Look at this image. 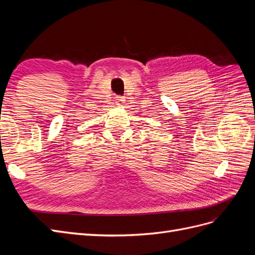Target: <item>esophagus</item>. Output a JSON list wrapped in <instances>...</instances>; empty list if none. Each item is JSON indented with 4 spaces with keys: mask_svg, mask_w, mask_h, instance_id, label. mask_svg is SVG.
<instances>
[{
    "mask_svg": "<svg viewBox=\"0 0 255 255\" xmlns=\"http://www.w3.org/2000/svg\"><path fill=\"white\" fill-rule=\"evenodd\" d=\"M122 101H123V99H121V98L118 99V102H122Z\"/></svg>",
    "mask_w": 255,
    "mask_h": 255,
    "instance_id": "34e87169",
    "label": "esophagus"
}]
</instances>
